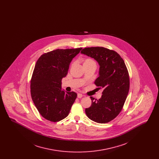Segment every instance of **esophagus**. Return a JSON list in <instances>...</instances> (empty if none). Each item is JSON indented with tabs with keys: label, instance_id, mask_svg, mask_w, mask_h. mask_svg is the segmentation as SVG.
<instances>
[{
	"label": "esophagus",
	"instance_id": "1",
	"mask_svg": "<svg viewBox=\"0 0 159 159\" xmlns=\"http://www.w3.org/2000/svg\"><path fill=\"white\" fill-rule=\"evenodd\" d=\"M82 97H83V95H82V93H79L77 94V97H78L79 98H82Z\"/></svg>",
	"mask_w": 159,
	"mask_h": 159
}]
</instances>
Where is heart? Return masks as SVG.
I'll return each instance as SVG.
<instances>
[{
    "mask_svg": "<svg viewBox=\"0 0 159 159\" xmlns=\"http://www.w3.org/2000/svg\"><path fill=\"white\" fill-rule=\"evenodd\" d=\"M92 61H93L91 59H86V60L84 61V62H92Z\"/></svg>",
    "mask_w": 159,
    "mask_h": 159,
    "instance_id": "heart-1",
    "label": "heart"
}]
</instances>
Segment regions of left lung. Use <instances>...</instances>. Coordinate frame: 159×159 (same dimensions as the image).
<instances>
[{"label": "left lung", "mask_w": 159, "mask_h": 159, "mask_svg": "<svg viewBox=\"0 0 159 159\" xmlns=\"http://www.w3.org/2000/svg\"><path fill=\"white\" fill-rule=\"evenodd\" d=\"M81 53L97 61L99 77L95 84L103 89L101 98L91 97L92 104L85 109L87 116L99 123L113 120L120 113L129 90L128 71L119 53L103 47L85 48Z\"/></svg>", "instance_id": "1"}]
</instances>
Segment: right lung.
<instances>
[{"mask_svg": "<svg viewBox=\"0 0 159 159\" xmlns=\"http://www.w3.org/2000/svg\"><path fill=\"white\" fill-rule=\"evenodd\" d=\"M82 49H56L43 54L36 62L31 80V95L39 112L46 120L60 121L70 113L77 93L62 90L61 80Z\"/></svg>", "mask_w": 159, "mask_h": 159, "instance_id": "right-lung-1", "label": "right lung"}]
</instances>
